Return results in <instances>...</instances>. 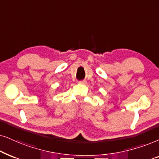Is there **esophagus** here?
<instances>
[{"instance_id": "esophagus-1", "label": "esophagus", "mask_w": 159, "mask_h": 159, "mask_svg": "<svg viewBox=\"0 0 159 159\" xmlns=\"http://www.w3.org/2000/svg\"><path fill=\"white\" fill-rule=\"evenodd\" d=\"M78 83L81 84H86V81H85V80H83V81H78Z\"/></svg>"}]
</instances>
